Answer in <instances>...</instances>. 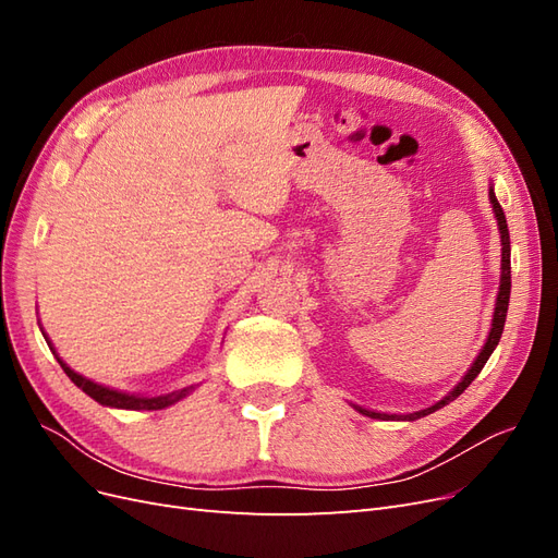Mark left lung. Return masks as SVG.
<instances>
[{"label":"left lung","mask_w":558,"mask_h":558,"mask_svg":"<svg viewBox=\"0 0 558 558\" xmlns=\"http://www.w3.org/2000/svg\"><path fill=\"white\" fill-rule=\"evenodd\" d=\"M488 199H492V205H494V211H496V221H498V228H500V244H502V275H500V291H498V302H496V312H494V324H492V332H488V340H486V344H484V349H482V353L477 356V361L472 363V367L468 369V375L459 381V386L453 388V391L447 396V398H442L440 402H435L433 408H426V410H421V412H414V414H379V412H369V410H363V408H356L359 412H363L365 416H369V418H384V421H414V418H418V416H426V414H433L435 410H440V408H445V404H449L451 400H456L459 398L465 388L475 381V377L482 373V367L486 365V361H488V356H492L494 353V349L498 347V342H500V335H502V328H505V316H508V305H510V289H512V275H510V232H508V221H505V214H502V209H500V202L496 199V193H494V189H488Z\"/></svg>","instance_id":"left-lung-1"}]
</instances>
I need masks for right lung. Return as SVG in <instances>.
<instances>
[{
  "label": "right lung",
  "mask_w": 558,
  "mask_h": 558,
  "mask_svg": "<svg viewBox=\"0 0 558 558\" xmlns=\"http://www.w3.org/2000/svg\"><path fill=\"white\" fill-rule=\"evenodd\" d=\"M48 342V340H46ZM50 344V342H48ZM53 349V347H50ZM60 367L64 369V375L70 377L83 393H88L93 400H97L99 404H107V408H118V410H165L174 404L177 400H181L185 393L193 391V386L183 388V391H174V393H167V396H158V398H142V396H130V393H121V391H113V388L107 386H99L86 377L76 375L72 367H66L60 359H58Z\"/></svg>",
  "instance_id": "obj_1"
}]
</instances>
